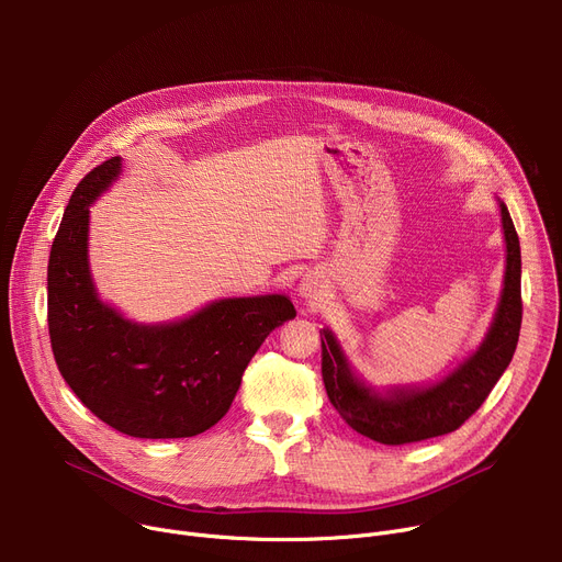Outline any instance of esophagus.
Returning a JSON list of instances; mask_svg holds the SVG:
<instances>
[{
    "mask_svg": "<svg viewBox=\"0 0 562 562\" xmlns=\"http://www.w3.org/2000/svg\"><path fill=\"white\" fill-rule=\"evenodd\" d=\"M301 296L305 299V303L316 305V301H318V289H316V282H312L310 278H305V280L301 282Z\"/></svg>",
    "mask_w": 562,
    "mask_h": 562,
    "instance_id": "obj_1",
    "label": "esophagus"
}]
</instances>
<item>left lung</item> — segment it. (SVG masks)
Returning a JSON list of instances; mask_svg holds the SVG:
<instances>
[{
    "instance_id": "1",
    "label": "left lung",
    "mask_w": 562,
    "mask_h": 562,
    "mask_svg": "<svg viewBox=\"0 0 562 562\" xmlns=\"http://www.w3.org/2000/svg\"><path fill=\"white\" fill-rule=\"evenodd\" d=\"M498 206L506 236L504 291L483 344L447 378L428 387L380 394L352 373L335 335L321 330L323 385L352 430L387 447L453 432L485 403L508 369L521 328V252L508 206L504 202Z\"/></svg>"
}]
</instances>
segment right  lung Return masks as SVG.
Masks as SVG:
<instances>
[{"label": "right lung", "instance_id": "add662e5", "mask_svg": "<svg viewBox=\"0 0 562 562\" xmlns=\"http://www.w3.org/2000/svg\"><path fill=\"white\" fill-rule=\"evenodd\" d=\"M121 157L72 191L47 263V326L58 371L98 419L140 439L193 437L218 424L257 348L296 316L280 293L223 299L189 318L140 326L102 303L88 271V206Z\"/></svg>", "mask_w": 562, "mask_h": 562}]
</instances>
